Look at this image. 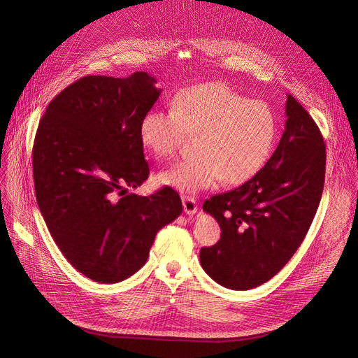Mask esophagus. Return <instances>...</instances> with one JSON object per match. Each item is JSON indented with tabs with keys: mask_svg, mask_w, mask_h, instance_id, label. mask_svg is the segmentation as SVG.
<instances>
[{
	"mask_svg": "<svg viewBox=\"0 0 358 358\" xmlns=\"http://www.w3.org/2000/svg\"><path fill=\"white\" fill-rule=\"evenodd\" d=\"M182 208L187 215H194L197 212V201L193 197L184 196L182 197Z\"/></svg>",
	"mask_w": 358,
	"mask_h": 358,
	"instance_id": "obj_1",
	"label": "esophagus"
}]
</instances>
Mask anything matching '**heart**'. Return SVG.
Returning a JSON list of instances; mask_svg holds the SVG:
<instances>
[{
    "label": "heart",
    "instance_id": "1",
    "mask_svg": "<svg viewBox=\"0 0 358 358\" xmlns=\"http://www.w3.org/2000/svg\"><path fill=\"white\" fill-rule=\"evenodd\" d=\"M274 110L262 100H247L220 83L181 90L171 108H150L141 120L143 146L158 159L174 157L187 135L196 136V155L158 174V181L194 194L220 180L242 184L267 162L277 136Z\"/></svg>",
    "mask_w": 358,
    "mask_h": 358
}]
</instances>
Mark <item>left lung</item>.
Listing matches in <instances>:
<instances>
[{
    "mask_svg": "<svg viewBox=\"0 0 358 358\" xmlns=\"http://www.w3.org/2000/svg\"><path fill=\"white\" fill-rule=\"evenodd\" d=\"M286 129L267 164L238 189L206 200L222 229L200 250L203 270L232 290L274 277L303 242L321 201L327 149L309 113L287 96Z\"/></svg>",
    "mask_w": 358,
    "mask_h": 358,
    "instance_id": "1",
    "label": "left lung"
}]
</instances>
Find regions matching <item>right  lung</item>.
<instances>
[{
  "label": "right lung",
  "instance_id": "right-lung-1",
  "mask_svg": "<svg viewBox=\"0 0 358 358\" xmlns=\"http://www.w3.org/2000/svg\"><path fill=\"white\" fill-rule=\"evenodd\" d=\"M146 72L87 75L46 107L33 145L36 199L64 257L97 283H119L148 259L182 203L171 187L127 193L149 176L141 120L161 90Z\"/></svg>",
  "mask_w": 358,
  "mask_h": 358
}]
</instances>
